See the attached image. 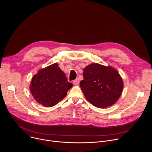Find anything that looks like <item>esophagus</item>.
Returning <instances> with one entry per match:
<instances>
[{
	"label": "esophagus",
	"mask_w": 152,
	"mask_h": 152,
	"mask_svg": "<svg viewBox=\"0 0 152 152\" xmlns=\"http://www.w3.org/2000/svg\"><path fill=\"white\" fill-rule=\"evenodd\" d=\"M79 79H77V78L73 80V83H74L75 85H78V84H79Z\"/></svg>",
	"instance_id": "obj_1"
}]
</instances>
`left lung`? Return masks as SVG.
<instances>
[{
	"instance_id": "1",
	"label": "left lung",
	"mask_w": 152,
	"mask_h": 152,
	"mask_svg": "<svg viewBox=\"0 0 152 152\" xmlns=\"http://www.w3.org/2000/svg\"><path fill=\"white\" fill-rule=\"evenodd\" d=\"M80 86L85 97L96 107L103 108L114 104L120 97L123 82L117 71L94 63L83 69Z\"/></svg>"
}]
</instances>
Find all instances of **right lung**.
<instances>
[{
    "instance_id": "1",
    "label": "right lung",
    "mask_w": 152,
    "mask_h": 152,
    "mask_svg": "<svg viewBox=\"0 0 152 152\" xmlns=\"http://www.w3.org/2000/svg\"><path fill=\"white\" fill-rule=\"evenodd\" d=\"M73 84L55 63L38 70L32 77L30 91L38 103L46 107L56 105L67 96Z\"/></svg>"
}]
</instances>
